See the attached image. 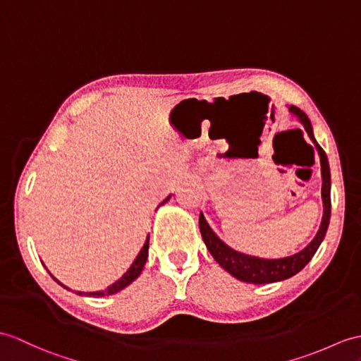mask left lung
<instances>
[{"instance_id": "8db88e82", "label": "left lung", "mask_w": 361, "mask_h": 361, "mask_svg": "<svg viewBox=\"0 0 361 361\" xmlns=\"http://www.w3.org/2000/svg\"><path fill=\"white\" fill-rule=\"evenodd\" d=\"M289 112L297 116L300 123L303 124L306 129L309 138L312 140L315 145L318 155H320V164H322V178H323V186H322V197H323V220L320 224V229H318L315 238L309 243V245L300 250V252L284 257L279 259H264L258 257H250L245 255L237 250L231 249L226 243H223L219 237L215 235V232L211 229V226L207 224L204 215L200 214V231L201 237L204 240V245L209 249V252L215 258V262L219 263L224 271H228L231 275L235 276V279L246 281V283H254V284H266V283H275L290 279L292 275L298 274L303 267L311 262V258L315 255L317 249L320 247L322 241L326 235V231H328L329 220H331V172H329V163L328 157H326L324 150L320 147V145L314 138L312 126L309 121L307 115L300 111L295 106H289Z\"/></svg>"}]
</instances>
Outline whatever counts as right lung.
<instances>
[{
    "label": "right lung",
    "instance_id": "obj_1",
    "mask_svg": "<svg viewBox=\"0 0 361 361\" xmlns=\"http://www.w3.org/2000/svg\"><path fill=\"white\" fill-rule=\"evenodd\" d=\"M171 198V195L167 197L166 200H163V203H160L158 206H161V204H164L167 200ZM147 252H149V237L146 238V241H145V245L141 246V249H140V252H138V255L135 257V259H133L132 262V264H130V267L128 271H126L124 274H123V276L121 279H118L116 280L114 284H111V286H109L107 289H104V290H97V292H89V295L90 297H104V295H114V294H116V292H120L121 289H124L126 286H129V284L133 281V280H137L138 279V275L141 274V271H142V267H145V264H146V259H147ZM54 280L58 283V284H61L60 281H58L55 276H54ZM63 286V284H61ZM66 288V286H64ZM67 289V288H66ZM78 295H81V292H77Z\"/></svg>",
    "mask_w": 361,
    "mask_h": 361
}]
</instances>
